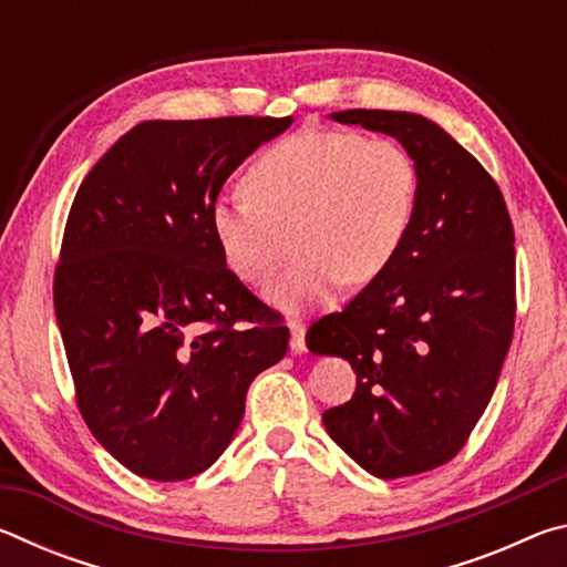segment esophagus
Instances as JSON below:
<instances>
[{"mask_svg": "<svg viewBox=\"0 0 567 567\" xmlns=\"http://www.w3.org/2000/svg\"><path fill=\"white\" fill-rule=\"evenodd\" d=\"M290 332H292V340H290V348L295 354H302L307 350L305 344V324L300 320H292L290 322Z\"/></svg>", "mask_w": 567, "mask_h": 567, "instance_id": "1", "label": "esophagus"}]
</instances>
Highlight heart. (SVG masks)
<instances>
[{"label": "heart", "mask_w": 567, "mask_h": 567, "mask_svg": "<svg viewBox=\"0 0 567 567\" xmlns=\"http://www.w3.org/2000/svg\"><path fill=\"white\" fill-rule=\"evenodd\" d=\"M243 192L209 207L219 255L239 280L262 287L295 245L300 255L267 292L295 312L390 270L415 223L420 172L398 140L305 127L249 162Z\"/></svg>", "instance_id": "heart-1"}]
</instances>
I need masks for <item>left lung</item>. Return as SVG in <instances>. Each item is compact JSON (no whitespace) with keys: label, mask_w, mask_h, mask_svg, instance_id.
I'll list each match as a JSON object with an SVG mask.
<instances>
[{"label":"left lung","mask_w":567,"mask_h":567,"mask_svg":"<svg viewBox=\"0 0 567 567\" xmlns=\"http://www.w3.org/2000/svg\"><path fill=\"white\" fill-rule=\"evenodd\" d=\"M330 117L395 137L415 159L420 197L390 270L307 330V348L340 354L358 375L352 400L322 422L375 477L427 473L467 443L513 342V223L487 169L422 114Z\"/></svg>","instance_id":"left-lung-1"}]
</instances>
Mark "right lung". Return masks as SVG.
<instances>
[{"mask_svg": "<svg viewBox=\"0 0 567 567\" xmlns=\"http://www.w3.org/2000/svg\"><path fill=\"white\" fill-rule=\"evenodd\" d=\"M292 117L150 120L76 189L54 312L76 408L134 475L177 483L233 443L247 388L290 330L227 270L209 207Z\"/></svg>", "mask_w": 567, "mask_h": 567, "instance_id": "obj_1", "label": "right lung"}]
</instances>
